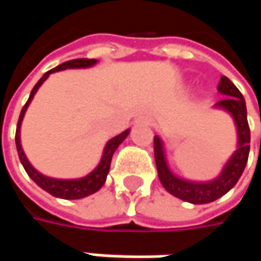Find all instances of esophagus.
I'll return each instance as SVG.
<instances>
[{
  "label": "esophagus",
  "mask_w": 261,
  "mask_h": 261,
  "mask_svg": "<svg viewBox=\"0 0 261 261\" xmlns=\"http://www.w3.org/2000/svg\"><path fill=\"white\" fill-rule=\"evenodd\" d=\"M142 122L146 123V125H151V123H152V119H151V117H144V119H142Z\"/></svg>",
  "instance_id": "1"
}]
</instances>
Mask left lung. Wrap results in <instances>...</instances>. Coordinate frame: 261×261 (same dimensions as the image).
I'll list each match as a JSON object with an SVG mask.
<instances>
[{"label": "left lung", "instance_id": "8db88e82", "mask_svg": "<svg viewBox=\"0 0 261 261\" xmlns=\"http://www.w3.org/2000/svg\"><path fill=\"white\" fill-rule=\"evenodd\" d=\"M218 91L225 97L219 100L216 106L229 112L236 120L237 132H238V148L234 152V155L231 156V160L228 161L225 168L222 170L221 175L214 181L193 183V181H186L175 177L167 167L161 139L158 136L154 138V155H155L156 170H158V177H160L161 185L173 196L185 202L195 203V205L214 202L221 196L228 193L240 180L248 161L250 126L247 122L246 100L240 93V90L232 84V81L226 76H221V81L218 84Z\"/></svg>", "mask_w": 261, "mask_h": 261}]
</instances>
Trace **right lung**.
<instances>
[{"instance_id": "obj_1", "label": "right lung", "mask_w": 261, "mask_h": 261, "mask_svg": "<svg viewBox=\"0 0 261 261\" xmlns=\"http://www.w3.org/2000/svg\"><path fill=\"white\" fill-rule=\"evenodd\" d=\"M95 59H87V58H80V59H72V61H68L64 62L61 65H58L54 69L47 71L43 76L37 81V84L33 87L30 97L27 100V103L23 106L21 109V113L18 117V123H17V129H15V146H17V152H18V158L21 161V164L24 167L25 173L29 174V177L35 181L36 185L39 187H42L43 190H46L47 193H50L55 197H61V199H81V197H86L88 195H93L97 190L101 189V186L105 185L106 177L109 174V170H110V163H112V156L115 154V151L117 149V146L120 145L125 138L129 135V130L122 132L120 135L115 136L113 139H110L107 142V145L105 148V152L101 156V161L100 164L97 166L93 173H90L83 178H78V180H58V178H50V177H46V175L40 174L39 171H36L35 168L32 167V164L29 163V160L25 158L24 152H23V148L20 144V125H21V120H23V116H24L27 107L30 105L33 95L36 94L37 88L43 84L46 78L49 76V74L56 72V71H61V69H66V68H87V66L94 65Z\"/></svg>"}]
</instances>
